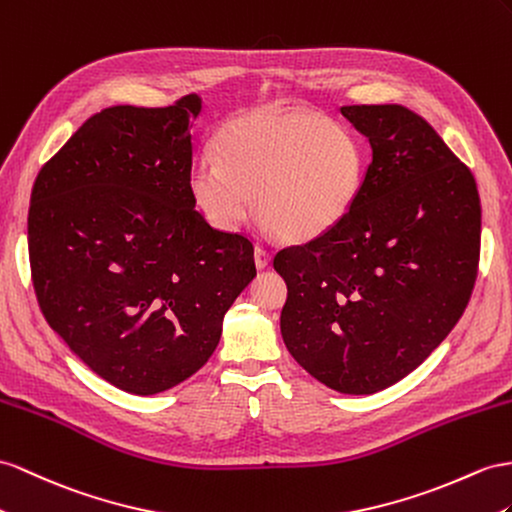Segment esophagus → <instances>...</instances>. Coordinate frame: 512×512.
Returning <instances> with one entry per match:
<instances>
[{
	"instance_id": "esophagus-1",
	"label": "esophagus",
	"mask_w": 512,
	"mask_h": 512,
	"mask_svg": "<svg viewBox=\"0 0 512 512\" xmlns=\"http://www.w3.org/2000/svg\"><path fill=\"white\" fill-rule=\"evenodd\" d=\"M270 259H272V255L266 251L264 246H255V266L259 270H264L270 264Z\"/></svg>"
}]
</instances>
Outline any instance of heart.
I'll list each match as a JSON object with an SVG mask.
<instances>
[{
	"instance_id": "1",
	"label": "heart",
	"mask_w": 512,
	"mask_h": 512,
	"mask_svg": "<svg viewBox=\"0 0 512 512\" xmlns=\"http://www.w3.org/2000/svg\"><path fill=\"white\" fill-rule=\"evenodd\" d=\"M212 149L214 160L196 162L188 186L218 231H235L255 207L285 240H313L350 212L361 188L357 140L309 112L242 114L218 131Z\"/></svg>"
}]
</instances>
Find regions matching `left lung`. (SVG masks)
I'll use <instances>...</instances> for the list:
<instances>
[{
  "label": "left lung",
  "instance_id": "obj_1",
  "mask_svg": "<svg viewBox=\"0 0 512 512\" xmlns=\"http://www.w3.org/2000/svg\"><path fill=\"white\" fill-rule=\"evenodd\" d=\"M372 162L350 212L274 255L287 283L281 335L320 383L350 396L424 363L474 290L480 196L471 170L404 106H344Z\"/></svg>",
  "mask_w": 512,
  "mask_h": 512
}]
</instances>
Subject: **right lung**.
Returning a JSON list of instances; mask_svg holds the SVG:
<instances>
[{"mask_svg":"<svg viewBox=\"0 0 512 512\" xmlns=\"http://www.w3.org/2000/svg\"><path fill=\"white\" fill-rule=\"evenodd\" d=\"M201 97L114 106L38 173L28 248L38 305L103 381L153 396L199 372L255 279L253 244L194 209L190 121Z\"/></svg>","mask_w":512,"mask_h":512,"instance_id":"right-lung-1","label":"right lung"}]
</instances>
